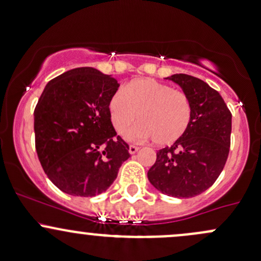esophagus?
I'll return each instance as SVG.
<instances>
[{
    "instance_id": "esophagus-1",
    "label": "esophagus",
    "mask_w": 261,
    "mask_h": 261,
    "mask_svg": "<svg viewBox=\"0 0 261 261\" xmlns=\"http://www.w3.org/2000/svg\"><path fill=\"white\" fill-rule=\"evenodd\" d=\"M139 151V146H136V145H130L128 146V152L131 153V155H134V153H136Z\"/></svg>"
}]
</instances>
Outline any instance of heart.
<instances>
[{
  "instance_id": "obj_1",
  "label": "heart",
  "mask_w": 261,
  "mask_h": 261,
  "mask_svg": "<svg viewBox=\"0 0 261 261\" xmlns=\"http://www.w3.org/2000/svg\"><path fill=\"white\" fill-rule=\"evenodd\" d=\"M110 119L115 130L130 139H152L159 146H169L188 133L193 117V106L185 92L152 79L131 81L110 98Z\"/></svg>"
}]
</instances>
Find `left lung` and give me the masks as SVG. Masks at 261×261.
<instances>
[{
	"label": "left lung",
	"mask_w": 261,
	"mask_h": 261,
	"mask_svg": "<svg viewBox=\"0 0 261 261\" xmlns=\"http://www.w3.org/2000/svg\"><path fill=\"white\" fill-rule=\"evenodd\" d=\"M189 96L193 117L188 133L159 150L147 177L155 189L174 197H193L210 188L223 171L230 150L231 112L206 82L185 73L166 77Z\"/></svg>",
	"instance_id": "8db88e82"
}]
</instances>
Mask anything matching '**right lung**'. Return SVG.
I'll use <instances>...</instances> for the list:
<instances>
[{"label": "right lung", "mask_w": 261, "mask_h": 261, "mask_svg": "<svg viewBox=\"0 0 261 261\" xmlns=\"http://www.w3.org/2000/svg\"><path fill=\"white\" fill-rule=\"evenodd\" d=\"M120 85L92 67H79L46 85L35 109L38 160L68 195L96 196L111 186L130 158L117 136L109 103Z\"/></svg>", "instance_id": "right-lung-1"}]
</instances>
